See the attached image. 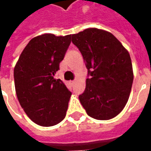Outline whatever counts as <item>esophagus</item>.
<instances>
[{
    "label": "esophagus",
    "mask_w": 151,
    "mask_h": 151,
    "mask_svg": "<svg viewBox=\"0 0 151 151\" xmlns=\"http://www.w3.org/2000/svg\"><path fill=\"white\" fill-rule=\"evenodd\" d=\"M74 82H75V80H73V81H71V83H72V84H73Z\"/></svg>",
    "instance_id": "1"
}]
</instances>
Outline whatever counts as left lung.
I'll list each match as a JSON object with an SVG mask.
<instances>
[{"mask_svg":"<svg viewBox=\"0 0 151 151\" xmlns=\"http://www.w3.org/2000/svg\"><path fill=\"white\" fill-rule=\"evenodd\" d=\"M72 42L88 70L85 91L79 95L82 107L96 120L116 116L126 105L133 84L129 53L111 33L97 28L72 35Z\"/></svg>","mask_w":151,"mask_h":151,"instance_id":"8db88e82","label":"left lung"}]
</instances>
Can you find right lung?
I'll use <instances>...</instances> for the list:
<instances>
[{
  "mask_svg": "<svg viewBox=\"0 0 151 151\" xmlns=\"http://www.w3.org/2000/svg\"><path fill=\"white\" fill-rule=\"evenodd\" d=\"M71 35L44 34L33 38L19 56L14 70L19 104L33 122L53 126L65 117L72 93L54 75L71 43Z\"/></svg>",
  "mask_w": 151,
  "mask_h": 151,
  "instance_id": "right-lung-1",
  "label": "right lung"
}]
</instances>
